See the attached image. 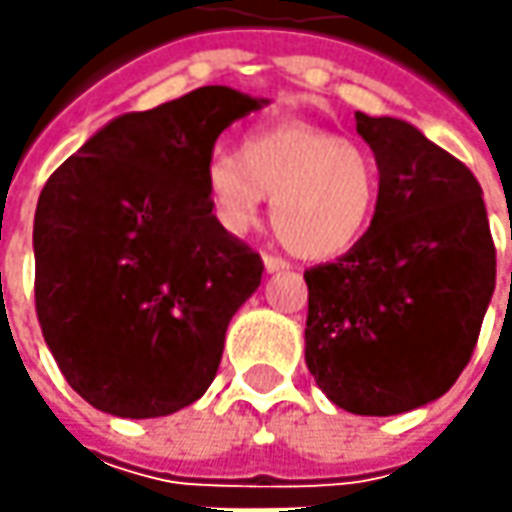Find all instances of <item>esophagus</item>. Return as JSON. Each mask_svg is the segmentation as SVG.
Listing matches in <instances>:
<instances>
[{
	"label": "esophagus",
	"instance_id": "1",
	"mask_svg": "<svg viewBox=\"0 0 512 512\" xmlns=\"http://www.w3.org/2000/svg\"><path fill=\"white\" fill-rule=\"evenodd\" d=\"M262 265H265V273H285V270H290V265L282 256H265Z\"/></svg>",
	"mask_w": 512,
	"mask_h": 512
}]
</instances>
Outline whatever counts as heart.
<instances>
[{
    "label": "heart",
    "instance_id": "b5f03b06",
    "mask_svg": "<svg viewBox=\"0 0 512 512\" xmlns=\"http://www.w3.org/2000/svg\"><path fill=\"white\" fill-rule=\"evenodd\" d=\"M205 193L216 222L236 236L259 222L270 199L276 239L299 259L325 262L364 239L379 202V165L339 133L276 122L250 130L236 153H213Z\"/></svg>",
    "mask_w": 512,
    "mask_h": 512
}]
</instances>
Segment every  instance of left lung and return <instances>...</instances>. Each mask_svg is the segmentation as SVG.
Returning a JSON list of instances; mask_svg holds the SVG:
<instances>
[{
  "label": "left lung",
  "instance_id": "8db88e82",
  "mask_svg": "<svg viewBox=\"0 0 512 512\" xmlns=\"http://www.w3.org/2000/svg\"><path fill=\"white\" fill-rule=\"evenodd\" d=\"M379 165L364 239L310 267L305 362L330 402L399 416L444 396L476 347L496 287L482 187L456 156L393 116L356 110Z\"/></svg>",
  "mask_w": 512,
  "mask_h": 512
}]
</instances>
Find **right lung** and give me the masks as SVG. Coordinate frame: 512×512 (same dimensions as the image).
<instances>
[{
  "instance_id": "obj_1",
  "label": "right lung",
  "mask_w": 512,
  "mask_h": 512,
  "mask_svg": "<svg viewBox=\"0 0 512 512\" xmlns=\"http://www.w3.org/2000/svg\"><path fill=\"white\" fill-rule=\"evenodd\" d=\"M267 99L205 85L110 119L42 187L36 313L68 384L122 419L205 396L262 259L213 216L205 165L219 133Z\"/></svg>"
}]
</instances>
